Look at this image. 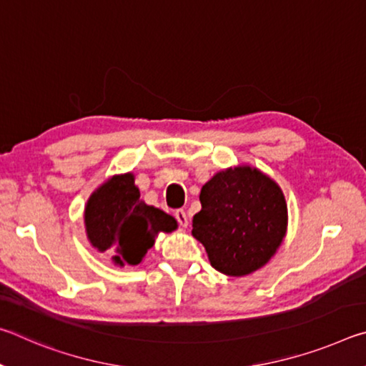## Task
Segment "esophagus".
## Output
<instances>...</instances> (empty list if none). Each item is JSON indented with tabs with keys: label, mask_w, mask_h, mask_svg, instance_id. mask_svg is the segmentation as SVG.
I'll return each mask as SVG.
<instances>
[{
	"label": "esophagus",
	"mask_w": 366,
	"mask_h": 366,
	"mask_svg": "<svg viewBox=\"0 0 366 366\" xmlns=\"http://www.w3.org/2000/svg\"><path fill=\"white\" fill-rule=\"evenodd\" d=\"M174 216H176V219H177L179 224H181L182 227H187V224H189V218H187V213H185L184 209H176V212H174Z\"/></svg>",
	"instance_id": "1"
}]
</instances>
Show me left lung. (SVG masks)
<instances>
[{
  "instance_id": "left-lung-1",
  "label": "left lung",
  "mask_w": 366,
  "mask_h": 366,
  "mask_svg": "<svg viewBox=\"0 0 366 366\" xmlns=\"http://www.w3.org/2000/svg\"><path fill=\"white\" fill-rule=\"evenodd\" d=\"M202 209L192 234L207 249L209 263L227 276L255 271L274 255L287 226L281 189L255 168L218 172L200 192Z\"/></svg>"
}]
</instances>
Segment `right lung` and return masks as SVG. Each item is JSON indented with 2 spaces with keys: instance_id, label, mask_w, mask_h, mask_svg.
Listing matches in <instances>:
<instances>
[{
  "instance_id": "1",
  "label": "right lung",
  "mask_w": 366,
  "mask_h": 366,
  "mask_svg": "<svg viewBox=\"0 0 366 366\" xmlns=\"http://www.w3.org/2000/svg\"><path fill=\"white\" fill-rule=\"evenodd\" d=\"M85 226L95 249L109 250L117 264L135 266L153 247L154 235L174 231L177 222L161 209L145 205L134 176L124 174L111 177L90 197Z\"/></svg>"
}]
</instances>
